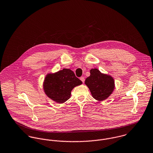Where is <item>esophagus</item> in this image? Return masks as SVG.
<instances>
[{
    "label": "esophagus",
    "mask_w": 153,
    "mask_h": 153,
    "mask_svg": "<svg viewBox=\"0 0 153 153\" xmlns=\"http://www.w3.org/2000/svg\"><path fill=\"white\" fill-rule=\"evenodd\" d=\"M80 79H81V81L83 83H84V82H85V78H84V77H83V76L81 77V78H80Z\"/></svg>",
    "instance_id": "34e87169"
}]
</instances>
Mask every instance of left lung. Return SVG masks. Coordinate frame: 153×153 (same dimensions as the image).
I'll use <instances>...</instances> for the list:
<instances>
[{"instance_id":"1","label":"left lung","mask_w":153,"mask_h":153,"mask_svg":"<svg viewBox=\"0 0 153 153\" xmlns=\"http://www.w3.org/2000/svg\"><path fill=\"white\" fill-rule=\"evenodd\" d=\"M91 75L85 81L94 98L99 101L107 99L114 88V81L111 76L101 73L97 68L90 71Z\"/></svg>"}]
</instances>
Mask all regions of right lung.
Wrapping results in <instances>:
<instances>
[{
	"mask_svg": "<svg viewBox=\"0 0 153 153\" xmlns=\"http://www.w3.org/2000/svg\"><path fill=\"white\" fill-rule=\"evenodd\" d=\"M82 83L72 71L64 68L54 74H47L43 87L48 97L57 103H62L70 99L72 89Z\"/></svg>",
	"mask_w": 153,
	"mask_h": 153,
	"instance_id": "add662e5",
	"label": "right lung"
}]
</instances>
